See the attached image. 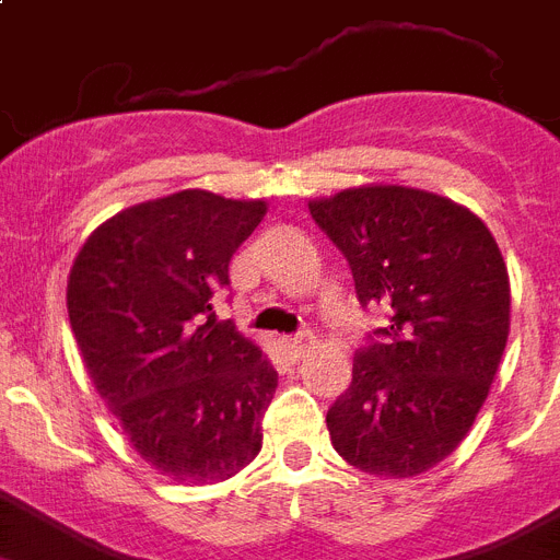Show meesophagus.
<instances>
[{
	"mask_svg": "<svg viewBox=\"0 0 560 560\" xmlns=\"http://www.w3.org/2000/svg\"><path fill=\"white\" fill-rule=\"evenodd\" d=\"M313 341H316V336H313V332H299V336H290L284 345H288V350L293 359H302L304 352H310Z\"/></svg>",
	"mask_w": 560,
	"mask_h": 560,
	"instance_id": "esophagus-1",
	"label": "esophagus"
}]
</instances>
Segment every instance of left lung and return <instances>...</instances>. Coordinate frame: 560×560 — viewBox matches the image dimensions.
Listing matches in <instances>:
<instances>
[{
	"mask_svg": "<svg viewBox=\"0 0 560 560\" xmlns=\"http://www.w3.org/2000/svg\"><path fill=\"white\" fill-rule=\"evenodd\" d=\"M310 215L347 258L361 307L387 313L327 410L332 447L370 476H421L462 444L501 364L504 256L476 213L412 187H352L310 201Z\"/></svg>",
	"mask_w": 560,
	"mask_h": 560,
	"instance_id": "obj_1",
	"label": "left lung"
}]
</instances>
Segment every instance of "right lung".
I'll list each match as a JSON object with an SVG mask.
<instances>
[{"mask_svg":"<svg viewBox=\"0 0 560 560\" xmlns=\"http://www.w3.org/2000/svg\"><path fill=\"white\" fill-rule=\"evenodd\" d=\"M265 213V201L173 192L107 219L70 267L84 368L136 453L173 481H224L261 450L279 373L213 299Z\"/></svg>","mask_w":560,"mask_h":560,"instance_id":"1","label":"right lung"}]
</instances>
